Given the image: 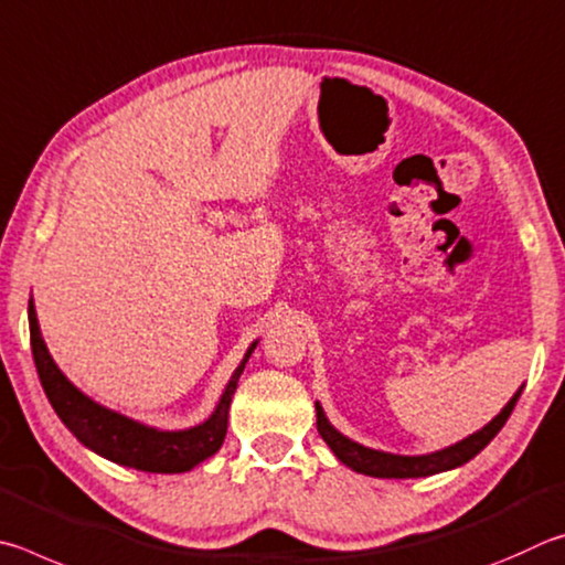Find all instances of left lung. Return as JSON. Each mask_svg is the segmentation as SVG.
Masks as SVG:
<instances>
[{
    "mask_svg": "<svg viewBox=\"0 0 565 565\" xmlns=\"http://www.w3.org/2000/svg\"><path fill=\"white\" fill-rule=\"evenodd\" d=\"M519 397H521V390L513 394V399L501 409L499 417L491 419L481 431L471 434L469 439L454 444L449 449L427 454V457H397V454H384V451L362 447V444H354L352 439L342 437V434L332 427L328 417H324L320 404H315V409H318L320 437L328 441V447L334 451V457H338L342 463H348L350 469L367 473V477H377V479H417V477H431V473L457 469L461 463H467L469 459L477 457V454L487 447L493 437H497L503 424H507L513 407H516Z\"/></svg>",
    "mask_w": 565,
    "mask_h": 565,
    "instance_id": "8db88e82",
    "label": "left lung"
}]
</instances>
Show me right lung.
Masks as SVG:
<instances>
[{
  "label": "right lung",
  "instance_id": "right-lung-1",
  "mask_svg": "<svg viewBox=\"0 0 565 565\" xmlns=\"http://www.w3.org/2000/svg\"><path fill=\"white\" fill-rule=\"evenodd\" d=\"M29 334H32V354L39 380H42L46 397L52 402L58 419L66 424V429L84 447L102 454V457L124 463V467L151 473L188 471L221 449L227 431V409H231L237 377L243 374L245 362L257 344H250L243 364L235 370L233 380L227 382L221 404H217L211 419L185 431H158L92 402L58 372L42 334H39V322L32 302H29Z\"/></svg>",
  "mask_w": 565,
  "mask_h": 565
}]
</instances>
